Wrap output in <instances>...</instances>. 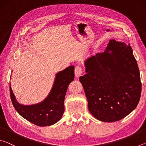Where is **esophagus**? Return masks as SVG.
<instances>
[{
    "label": "esophagus",
    "instance_id": "esophagus-1",
    "mask_svg": "<svg viewBox=\"0 0 146 146\" xmlns=\"http://www.w3.org/2000/svg\"><path fill=\"white\" fill-rule=\"evenodd\" d=\"M82 73V68L80 66H76L75 68V75L76 78H78L80 76Z\"/></svg>",
    "mask_w": 146,
    "mask_h": 146
}]
</instances>
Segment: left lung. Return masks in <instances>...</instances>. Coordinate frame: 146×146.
<instances>
[{
  "label": "left lung",
  "mask_w": 146,
  "mask_h": 146,
  "mask_svg": "<svg viewBox=\"0 0 146 146\" xmlns=\"http://www.w3.org/2000/svg\"><path fill=\"white\" fill-rule=\"evenodd\" d=\"M85 66L86 74L79 80L89 110L97 119L116 122L135 110L141 95L142 83L129 44L111 40L104 52L86 59Z\"/></svg>",
  "instance_id": "obj_1"
}]
</instances>
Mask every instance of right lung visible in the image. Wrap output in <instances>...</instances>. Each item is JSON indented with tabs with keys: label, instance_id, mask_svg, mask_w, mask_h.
I'll use <instances>...</instances> for the list:
<instances>
[{
	"label": "right lung",
	"instance_id": "1",
	"mask_svg": "<svg viewBox=\"0 0 146 146\" xmlns=\"http://www.w3.org/2000/svg\"><path fill=\"white\" fill-rule=\"evenodd\" d=\"M74 68V66H71L56 74L48 97L38 104H19L9 86L11 100L17 111L25 119L38 126H48L57 122L64 111V101L68 86L75 78Z\"/></svg>",
	"mask_w": 146,
	"mask_h": 146
}]
</instances>
